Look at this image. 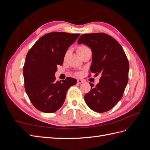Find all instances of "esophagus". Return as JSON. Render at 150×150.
<instances>
[{
    "instance_id": "obj_1",
    "label": "esophagus",
    "mask_w": 150,
    "mask_h": 150,
    "mask_svg": "<svg viewBox=\"0 0 150 150\" xmlns=\"http://www.w3.org/2000/svg\"><path fill=\"white\" fill-rule=\"evenodd\" d=\"M84 82V81L82 79H78V84H81Z\"/></svg>"
}]
</instances>
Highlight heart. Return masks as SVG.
Returning a JSON list of instances; mask_svg holds the SVG:
<instances>
[{
    "label": "heart",
    "instance_id": "heart-1",
    "mask_svg": "<svg viewBox=\"0 0 150 150\" xmlns=\"http://www.w3.org/2000/svg\"><path fill=\"white\" fill-rule=\"evenodd\" d=\"M89 49V48H88V47H86V46H80L78 49H77V52H78V53L81 56V54H82V53H83L85 51H86V50H88ZM69 53H70V50H67V51H66V52H65L64 55V60H66V59L67 58ZM79 74V73H76V75H77V76H78Z\"/></svg>",
    "mask_w": 150,
    "mask_h": 150
}]
</instances>
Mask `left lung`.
Here are the masks:
<instances>
[{
    "instance_id": "left-lung-1",
    "label": "left lung",
    "mask_w": 150,
    "mask_h": 150,
    "mask_svg": "<svg viewBox=\"0 0 150 150\" xmlns=\"http://www.w3.org/2000/svg\"><path fill=\"white\" fill-rule=\"evenodd\" d=\"M78 42L91 49V72L101 75L96 86L89 83L91 89L84 96L85 101L94 111L110 110L122 97L128 81L129 62L124 50L114 38L104 33L83 34Z\"/></svg>"
}]
</instances>
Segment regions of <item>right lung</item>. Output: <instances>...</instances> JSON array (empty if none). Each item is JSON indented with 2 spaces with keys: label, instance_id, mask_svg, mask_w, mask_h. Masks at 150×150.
<instances>
[{
  "label": "right lung",
  "instance_id": "1",
  "mask_svg": "<svg viewBox=\"0 0 150 150\" xmlns=\"http://www.w3.org/2000/svg\"><path fill=\"white\" fill-rule=\"evenodd\" d=\"M79 34L54 32L42 36L27 54L23 68L24 87L30 102L38 110L52 113L64 103L66 93L77 80L67 78L56 81L57 65Z\"/></svg>",
  "mask_w": 150,
  "mask_h": 150
}]
</instances>
